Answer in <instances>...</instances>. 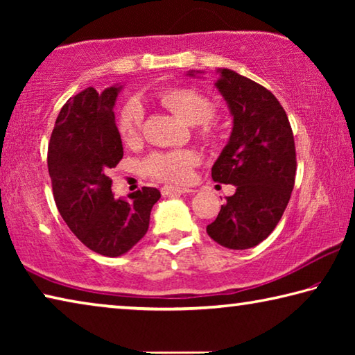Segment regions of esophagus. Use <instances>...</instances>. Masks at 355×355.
<instances>
[{"instance_id": "34e87169", "label": "esophagus", "mask_w": 355, "mask_h": 355, "mask_svg": "<svg viewBox=\"0 0 355 355\" xmlns=\"http://www.w3.org/2000/svg\"><path fill=\"white\" fill-rule=\"evenodd\" d=\"M194 189L189 188H178V186H172V184H164L161 188V194L163 196H180V194H194Z\"/></svg>"}]
</instances>
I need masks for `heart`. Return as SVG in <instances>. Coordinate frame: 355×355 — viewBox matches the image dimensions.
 <instances>
[{
  "label": "heart",
  "mask_w": 355,
  "mask_h": 355,
  "mask_svg": "<svg viewBox=\"0 0 355 355\" xmlns=\"http://www.w3.org/2000/svg\"><path fill=\"white\" fill-rule=\"evenodd\" d=\"M156 100L169 110L173 116L188 125H196L197 139L207 146H216L220 141V131L213 122L216 106L211 100L196 89L171 87L156 94ZM144 111L139 101L131 100L120 110L117 116V131L120 139L133 146L141 137ZM197 156L191 150H172V152H155L142 163L146 175L161 182L175 184L188 183Z\"/></svg>",
  "instance_id": "obj_1"
}]
</instances>
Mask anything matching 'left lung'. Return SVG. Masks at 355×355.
I'll return each instance as SVG.
<instances>
[{"mask_svg":"<svg viewBox=\"0 0 355 355\" xmlns=\"http://www.w3.org/2000/svg\"><path fill=\"white\" fill-rule=\"evenodd\" d=\"M216 87L230 107L233 131L211 177L235 184L236 192L207 233L227 249L243 250L264 241L282 219L296 178V147L290 120L271 91L228 69L220 70Z\"/></svg>","mask_w":355,"mask_h":355,"instance_id":"1","label":"left lung"}]
</instances>
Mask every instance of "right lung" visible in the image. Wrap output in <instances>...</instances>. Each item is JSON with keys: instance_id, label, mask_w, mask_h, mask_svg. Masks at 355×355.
<instances>
[{"instance_id": "add662e5", "label": "right lung", "mask_w": 355, "mask_h": 355, "mask_svg": "<svg viewBox=\"0 0 355 355\" xmlns=\"http://www.w3.org/2000/svg\"><path fill=\"white\" fill-rule=\"evenodd\" d=\"M119 87H94L67 100L48 144L53 197L80 241L105 257L128 252L146 235L161 192L144 186L128 199H114L110 169L123 158L114 103Z\"/></svg>"}]
</instances>
